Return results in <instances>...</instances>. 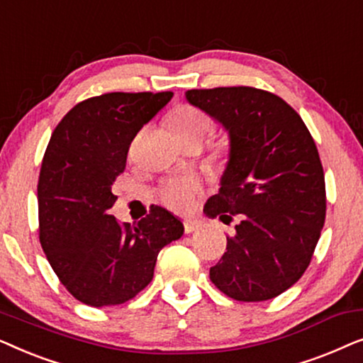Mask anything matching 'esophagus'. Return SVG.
<instances>
[{"mask_svg": "<svg viewBox=\"0 0 363 363\" xmlns=\"http://www.w3.org/2000/svg\"><path fill=\"white\" fill-rule=\"evenodd\" d=\"M200 226H201V223L198 221V220H186V221H183V228H185V233L196 231Z\"/></svg>", "mask_w": 363, "mask_h": 363, "instance_id": "esophagus-1", "label": "esophagus"}]
</instances>
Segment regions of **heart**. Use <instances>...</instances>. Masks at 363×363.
Returning a JSON list of instances; mask_svg holds the SVG:
<instances>
[{"label":"heart","instance_id":"heart-1","mask_svg":"<svg viewBox=\"0 0 363 363\" xmlns=\"http://www.w3.org/2000/svg\"><path fill=\"white\" fill-rule=\"evenodd\" d=\"M168 122L183 142L205 140L215 130V118L203 108L182 104L173 108ZM200 193V180L195 175L175 177L163 182L157 190V196L163 205L173 211H186L195 205Z\"/></svg>","mask_w":363,"mask_h":363}]
</instances>
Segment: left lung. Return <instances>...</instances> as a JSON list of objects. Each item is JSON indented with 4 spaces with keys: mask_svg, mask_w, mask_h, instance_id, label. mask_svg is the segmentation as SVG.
I'll return each instance as SVG.
<instances>
[{
    "mask_svg": "<svg viewBox=\"0 0 363 363\" xmlns=\"http://www.w3.org/2000/svg\"><path fill=\"white\" fill-rule=\"evenodd\" d=\"M186 99L231 138L220 193L205 213L226 225L236 220V233L226 236L210 279L235 301L272 299L309 267L325 221V178L314 138L284 99L262 89H191Z\"/></svg>",
    "mask_w": 363,
    "mask_h": 363,
    "instance_id": "8db88e82",
    "label": "left lung"
}]
</instances>
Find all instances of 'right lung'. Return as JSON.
I'll list each match as a JSON object with an SVG mask.
<instances>
[{"mask_svg":"<svg viewBox=\"0 0 363 363\" xmlns=\"http://www.w3.org/2000/svg\"><path fill=\"white\" fill-rule=\"evenodd\" d=\"M173 92H108L89 97L54 128L38 182L39 241L62 286L87 306H117L150 284L163 246L183 235L160 206L138 223L108 210L137 132Z\"/></svg>","mask_w":363,"mask_h":363,"instance_id":"obj_1","label":"right lung"}]
</instances>
